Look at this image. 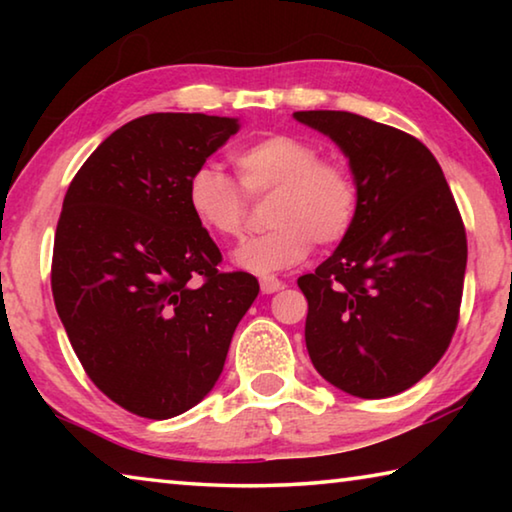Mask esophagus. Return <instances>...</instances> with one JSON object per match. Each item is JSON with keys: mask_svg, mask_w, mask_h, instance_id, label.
Listing matches in <instances>:
<instances>
[{"mask_svg": "<svg viewBox=\"0 0 512 512\" xmlns=\"http://www.w3.org/2000/svg\"><path fill=\"white\" fill-rule=\"evenodd\" d=\"M284 287L282 284V280H277V277H273V275H268V277H259V289H262V293H275V291H280Z\"/></svg>", "mask_w": 512, "mask_h": 512, "instance_id": "34e87169", "label": "esophagus"}]
</instances>
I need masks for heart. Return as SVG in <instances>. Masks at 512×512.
<instances>
[{
  "mask_svg": "<svg viewBox=\"0 0 512 512\" xmlns=\"http://www.w3.org/2000/svg\"><path fill=\"white\" fill-rule=\"evenodd\" d=\"M248 194L275 198L264 235L246 239L232 264L253 275H273L300 264L318 246L348 235L359 210V185L339 160H320V149L305 137L273 133L232 153ZM187 207L196 223L214 237H237L246 221V194L216 164H201L187 180Z\"/></svg>",
  "mask_w": 512,
  "mask_h": 512,
  "instance_id": "obj_1",
  "label": "heart"
}]
</instances>
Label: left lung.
I'll use <instances>...</instances> for the list:
<instances>
[{
    "label": "left lung",
    "mask_w": 512,
    "mask_h": 512,
    "mask_svg": "<svg viewBox=\"0 0 512 512\" xmlns=\"http://www.w3.org/2000/svg\"><path fill=\"white\" fill-rule=\"evenodd\" d=\"M293 119L348 158L359 210L332 257L298 280L305 341L320 377L363 400L406 391L443 357L461 309L465 228L431 151L354 112Z\"/></svg>",
    "instance_id": "1"
}]
</instances>
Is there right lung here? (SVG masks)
<instances>
[{"label":"right lung","mask_w":512,"mask_h":512,"mask_svg":"<svg viewBox=\"0 0 512 512\" xmlns=\"http://www.w3.org/2000/svg\"><path fill=\"white\" fill-rule=\"evenodd\" d=\"M239 126L203 112L137 117L65 194L51 262L60 323L99 391L142 418H173L212 391L259 293L253 275L219 273L185 194Z\"/></svg>","instance_id":"add662e5"}]
</instances>
